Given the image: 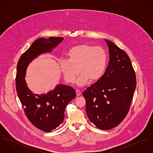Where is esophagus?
<instances>
[{
    "label": "esophagus",
    "instance_id": "1",
    "mask_svg": "<svg viewBox=\"0 0 153 153\" xmlns=\"http://www.w3.org/2000/svg\"><path fill=\"white\" fill-rule=\"evenodd\" d=\"M76 96H79L81 94V92L79 91V90H76Z\"/></svg>",
    "mask_w": 153,
    "mask_h": 153
}]
</instances>
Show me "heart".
<instances>
[{
	"mask_svg": "<svg viewBox=\"0 0 153 153\" xmlns=\"http://www.w3.org/2000/svg\"><path fill=\"white\" fill-rule=\"evenodd\" d=\"M105 51L100 46L83 44L72 47L67 53V61L61 62V69L68 83L74 82L78 72L81 74L76 81L83 87L90 81H98L103 75L107 65Z\"/></svg>",
	"mask_w": 153,
	"mask_h": 153,
	"instance_id": "heart-1",
	"label": "heart"
}]
</instances>
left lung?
<instances>
[{
    "label": "left lung",
    "mask_w": 153,
    "mask_h": 153,
    "mask_svg": "<svg viewBox=\"0 0 153 153\" xmlns=\"http://www.w3.org/2000/svg\"><path fill=\"white\" fill-rule=\"evenodd\" d=\"M109 61L102 77L82 94L89 120L99 129L117 126L126 117L136 87V78L127 54L116 45L104 39Z\"/></svg>",
    "instance_id": "1"
}]
</instances>
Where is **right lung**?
<instances>
[{
	"mask_svg": "<svg viewBox=\"0 0 153 153\" xmlns=\"http://www.w3.org/2000/svg\"><path fill=\"white\" fill-rule=\"evenodd\" d=\"M64 38H44L36 40L22 55L18 63L16 88L25 114L30 123L45 132H51L63 122L67 104L76 97L71 87L58 84L46 94H34L25 81L27 66L33 59L45 53H51Z\"/></svg>",
	"mask_w": 153,
	"mask_h": 153,
	"instance_id": "1",
	"label": "right lung"
}]
</instances>
